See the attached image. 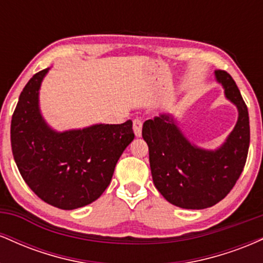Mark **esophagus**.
Instances as JSON below:
<instances>
[{"label": "esophagus", "instance_id": "1", "mask_svg": "<svg viewBox=\"0 0 263 263\" xmlns=\"http://www.w3.org/2000/svg\"><path fill=\"white\" fill-rule=\"evenodd\" d=\"M134 131L136 137H141L142 135V121L140 119H135L134 120Z\"/></svg>", "mask_w": 263, "mask_h": 263}]
</instances>
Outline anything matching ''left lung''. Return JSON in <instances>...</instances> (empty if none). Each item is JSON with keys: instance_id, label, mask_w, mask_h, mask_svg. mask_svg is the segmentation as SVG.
<instances>
[{"instance_id": "obj_1", "label": "left lung", "mask_w": 263, "mask_h": 263, "mask_svg": "<svg viewBox=\"0 0 263 263\" xmlns=\"http://www.w3.org/2000/svg\"><path fill=\"white\" fill-rule=\"evenodd\" d=\"M215 77L238 110L236 126L220 148L206 151L190 143L170 115L147 120L142 127L156 188L165 200L183 209H205L222 200L242 173L249 153L245 101L230 74L215 70Z\"/></svg>"}]
</instances>
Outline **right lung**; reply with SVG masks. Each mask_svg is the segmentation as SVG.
<instances>
[{
    "label": "right lung",
    "mask_w": 263,
    "mask_h": 263,
    "mask_svg": "<svg viewBox=\"0 0 263 263\" xmlns=\"http://www.w3.org/2000/svg\"><path fill=\"white\" fill-rule=\"evenodd\" d=\"M48 69L31 78L12 115L11 146L18 171L42 200L63 210L92 203L105 192L126 147L132 121L57 132L39 111L38 93Z\"/></svg>",
    "instance_id": "obj_1"
}]
</instances>
